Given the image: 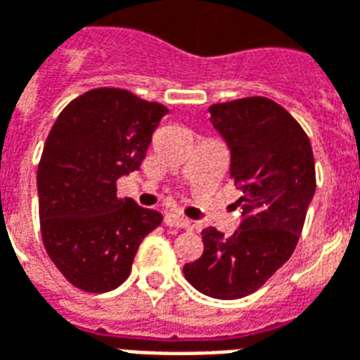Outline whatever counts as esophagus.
I'll list each match as a JSON object with an SVG mask.
<instances>
[{"mask_svg":"<svg viewBox=\"0 0 360 360\" xmlns=\"http://www.w3.org/2000/svg\"><path fill=\"white\" fill-rule=\"evenodd\" d=\"M164 223H166L167 227H181V229L191 227V221L179 214H166V217H164Z\"/></svg>","mask_w":360,"mask_h":360,"instance_id":"obj_1","label":"esophagus"}]
</instances>
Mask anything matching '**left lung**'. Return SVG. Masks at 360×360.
Instances as JSON below:
<instances>
[{"mask_svg": "<svg viewBox=\"0 0 360 360\" xmlns=\"http://www.w3.org/2000/svg\"><path fill=\"white\" fill-rule=\"evenodd\" d=\"M210 114L231 150V179L244 193L236 202L242 223L233 236L204 229V252L183 273L202 294L238 300L294 254L315 194V158L307 133L271 98L217 103Z\"/></svg>", "mask_w": 360, "mask_h": 360, "instance_id": "obj_1", "label": "left lung"}]
</instances>
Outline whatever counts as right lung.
<instances>
[{
	"instance_id": "add662e5",
	"label": "right lung",
	"mask_w": 360,
	"mask_h": 360,
	"mask_svg": "<svg viewBox=\"0 0 360 360\" xmlns=\"http://www.w3.org/2000/svg\"><path fill=\"white\" fill-rule=\"evenodd\" d=\"M167 108L120 87H97L58 114L38 166L45 252L72 286L103 294L131 273L162 214L118 198L116 181L137 172Z\"/></svg>"
}]
</instances>
